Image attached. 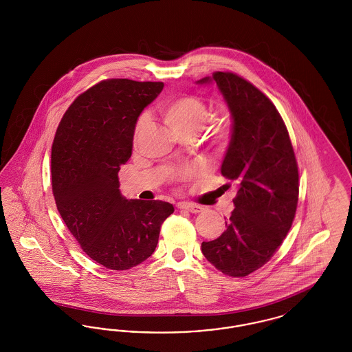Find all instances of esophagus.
Instances as JSON below:
<instances>
[{
	"label": "esophagus",
	"mask_w": 352,
	"mask_h": 352,
	"mask_svg": "<svg viewBox=\"0 0 352 352\" xmlns=\"http://www.w3.org/2000/svg\"><path fill=\"white\" fill-rule=\"evenodd\" d=\"M179 210H184V211H188V212H191V214H198V212H201L203 211V207L201 206H198V204H192V203H178V206H177Z\"/></svg>",
	"instance_id": "esophagus-1"
}]
</instances>
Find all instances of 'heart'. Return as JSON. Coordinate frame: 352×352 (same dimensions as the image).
<instances>
[{"instance_id":"1","label":"heart","mask_w":352,"mask_h":352,"mask_svg":"<svg viewBox=\"0 0 352 352\" xmlns=\"http://www.w3.org/2000/svg\"><path fill=\"white\" fill-rule=\"evenodd\" d=\"M160 112L162 115L164 121L166 122L168 128L179 135H194L201 132L204 124L211 118V111L206 101L192 95H179L174 96L168 100L164 101L160 107ZM145 124V118L138 120L135 132L138 133L140 129ZM230 137V126L226 118H214L212 129L207 135L211 146L215 149H223ZM190 174V171L184 170L181 171L177 178L184 179Z\"/></svg>"}]
</instances>
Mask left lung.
<instances>
[{
	"instance_id": "8db88e82",
	"label": "left lung",
	"mask_w": 352,
	"mask_h": 352,
	"mask_svg": "<svg viewBox=\"0 0 352 352\" xmlns=\"http://www.w3.org/2000/svg\"><path fill=\"white\" fill-rule=\"evenodd\" d=\"M232 116V137L221 174L237 186L226 231L203 241L204 257L232 277H245L267 264L283 244L296 217L298 166L286 125L274 104L234 72H214Z\"/></svg>"
}]
</instances>
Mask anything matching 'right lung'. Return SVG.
<instances>
[{"instance_id": "1", "label": "right lung", "mask_w": 352, "mask_h": 352, "mask_svg": "<svg viewBox=\"0 0 352 352\" xmlns=\"http://www.w3.org/2000/svg\"><path fill=\"white\" fill-rule=\"evenodd\" d=\"M162 82L108 79L69 105L51 149V184L58 211L94 261L126 270L151 257L161 226L174 212L162 201L125 199L118 171L132 155L134 128Z\"/></svg>"}]
</instances>
